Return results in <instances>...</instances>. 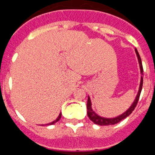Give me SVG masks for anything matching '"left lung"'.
Segmentation results:
<instances>
[{
    "label": "left lung",
    "instance_id": "1",
    "mask_svg": "<svg viewBox=\"0 0 155 155\" xmlns=\"http://www.w3.org/2000/svg\"><path fill=\"white\" fill-rule=\"evenodd\" d=\"M135 51H136V54H137V58H138V61H139V64H140V72L141 73H143V66H142V62H141V59H140V55H139L138 51L135 48ZM142 86H143V78L141 76V80H140V88H139V91L137 95V97L135 99L134 102V104H132L131 107H130L126 111L125 113H124L123 114H121L120 116L117 117H115V118H104V117H101L100 116H98L97 114H95L93 112V110H92V107H91V101H90V97H88V100H87V115L90 118V120L91 121H93L94 124L97 125H100V126H108V125H113V124H117V123L120 122L122 120L125 119L127 117L130 115V114H131L133 112V110H134V108L136 107L137 104L138 103V100L139 98H140V93H141V90H142Z\"/></svg>",
    "mask_w": 155,
    "mask_h": 155
}]
</instances>
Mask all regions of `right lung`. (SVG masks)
I'll return each mask as SVG.
<instances>
[{
  "instance_id": "right-lung-1",
  "label": "right lung",
  "mask_w": 155,
  "mask_h": 155,
  "mask_svg": "<svg viewBox=\"0 0 155 155\" xmlns=\"http://www.w3.org/2000/svg\"><path fill=\"white\" fill-rule=\"evenodd\" d=\"M61 117H62V114H61V113H60V114H59V115H58V118H57V119L55 120H54L53 122H51V123H50V124H48V125H51V124H55V123H56L57 121L59 120V119H60V118H61Z\"/></svg>"
}]
</instances>
